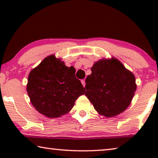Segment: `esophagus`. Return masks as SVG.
<instances>
[{"label":"esophagus","instance_id":"esophagus-1","mask_svg":"<svg viewBox=\"0 0 158 158\" xmlns=\"http://www.w3.org/2000/svg\"><path fill=\"white\" fill-rule=\"evenodd\" d=\"M81 84H82V85H84V86L85 87V80H84V79H83V80H81Z\"/></svg>","mask_w":158,"mask_h":158}]
</instances>
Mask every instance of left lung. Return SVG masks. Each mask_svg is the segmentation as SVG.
I'll return each instance as SVG.
<instances>
[{
    "label": "left lung",
    "mask_w": 158,
    "mask_h": 158,
    "mask_svg": "<svg viewBox=\"0 0 158 158\" xmlns=\"http://www.w3.org/2000/svg\"><path fill=\"white\" fill-rule=\"evenodd\" d=\"M85 79V95L102 116L111 118L130 106L137 89L135 77L117 58L95 62Z\"/></svg>",
    "instance_id": "8db88e82"
}]
</instances>
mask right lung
<instances>
[{"label":"right lung","instance_id":"1","mask_svg":"<svg viewBox=\"0 0 158 158\" xmlns=\"http://www.w3.org/2000/svg\"><path fill=\"white\" fill-rule=\"evenodd\" d=\"M75 71L73 66L67 67L53 54L32 69L26 90L31 104L39 113L55 118L73 109L77 99L85 91L76 78Z\"/></svg>","mask_w":158,"mask_h":158}]
</instances>
